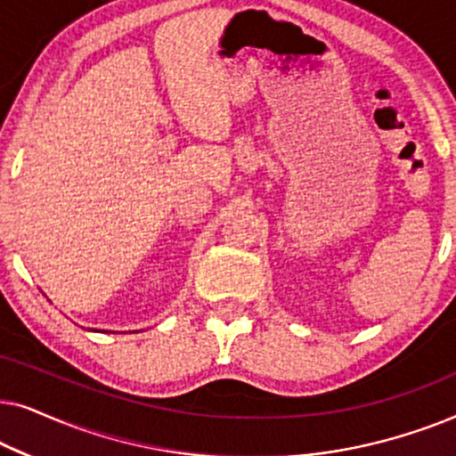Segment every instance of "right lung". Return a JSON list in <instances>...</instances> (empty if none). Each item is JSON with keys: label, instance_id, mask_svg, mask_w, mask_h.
<instances>
[{"label": "right lung", "instance_id": "add662e5", "mask_svg": "<svg viewBox=\"0 0 456 456\" xmlns=\"http://www.w3.org/2000/svg\"><path fill=\"white\" fill-rule=\"evenodd\" d=\"M95 332H97V330H95Z\"/></svg>", "mask_w": 456, "mask_h": 456}]
</instances>
